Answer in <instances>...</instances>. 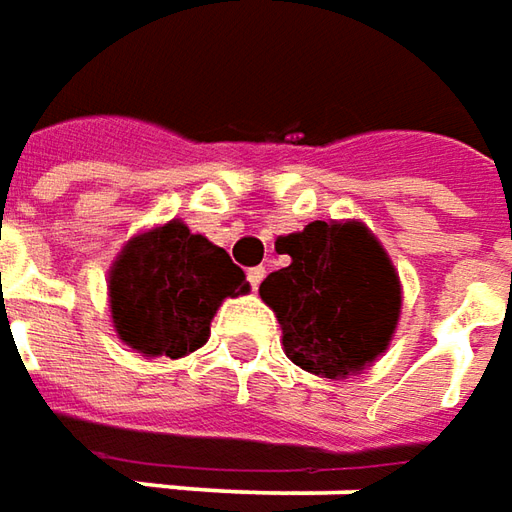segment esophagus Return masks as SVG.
Returning a JSON list of instances; mask_svg holds the SVG:
<instances>
[{"instance_id": "esophagus-1", "label": "esophagus", "mask_w": 512, "mask_h": 512, "mask_svg": "<svg viewBox=\"0 0 512 512\" xmlns=\"http://www.w3.org/2000/svg\"><path fill=\"white\" fill-rule=\"evenodd\" d=\"M246 277H249V285L257 291V285L263 283V277H266V269H263V266H255V269H249Z\"/></svg>"}]
</instances>
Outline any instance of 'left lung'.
Returning a JSON list of instances; mask_svg holds the SVG:
<instances>
[{"mask_svg": "<svg viewBox=\"0 0 512 512\" xmlns=\"http://www.w3.org/2000/svg\"><path fill=\"white\" fill-rule=\"evenodd\" d=\"M274 246L291 263L260 283V300L280 322L285 356L330 381L373 367L389 350L403 305L401 277L381 241L347 218L311 221Z\"/></svg>", "mask_w": 512, "mask_h": 512, "instance_id": "left-lung-1", "label": "left lung"}]
</instances>
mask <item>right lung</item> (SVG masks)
I'll use <instances>...</instances> for the list:
<instances>
[{
    "instance_id": "add662e5",
    "label": "right lung",
    "mask_w": 512,
    "mask_h": 512,
    "mask_svg": "<svg viewBox=\"0 0 512 512\" xmlns=\"http://www.w3.org/2000/svg\"><path fill=\"white\" fill-rule=\"evenodd\" d=\"M106 283L117 339L145 358H182L204 347L224 300L249 294L227 252L179 218L128 238Z\"/></svg>"
}]
</instances>
